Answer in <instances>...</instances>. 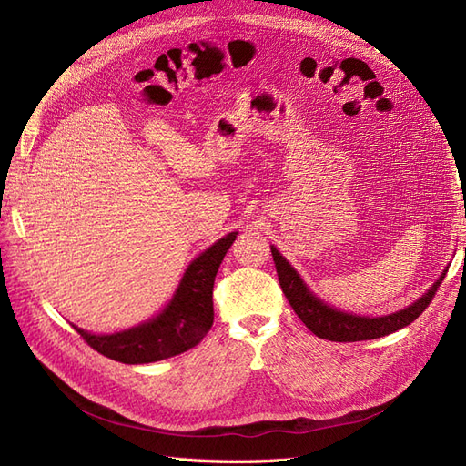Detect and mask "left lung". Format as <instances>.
Masks as SVG:
<instances>
[{
	"instance_id": "8db88e82",
	"label": "left lung",
	"mask_w": 466,
	"mask_h": 466,
	"mask_svg": "<svg viewBox=\"0 0 466 466\" xmlns=\"http://www.w3.org/2000/svg\"><path fill=\"white\" fill-rule=\"evenodd\" d=\"M271 256H273V261H276L281 289L285 297H288V301L293 307L297 317L303 320L305 327L311 330L313 335L332 342H356V340L380 339V337L390 335V332H396L403 327H408L425 311L429 303L433 301L437 288L443 283L445 271H447L445 269L441 273V278L431 285V289H429L425 295H421L420 299L411 303L410 307L401 309V311L384 315V317H360V315L339 311V309L320 301L317 295L309 291L305 281L299 278V273L289 266V261L278 252L276 246H271Z\"/></svg>"
}]
</instances>
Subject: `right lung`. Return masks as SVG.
I'll return each mask as SVG.
<instances>
[{
  "mask_svg": "<svg viewBox=\"0 0 466 466\" xmlns=\"http://www.w3.org/2000/svg\"><path fill=\"white\" fill-rule=\"evenodd\" d=\"M238 232L226 234L217 244L190 261L171 303L147 323L114 335H90L75 327L96 352L124 364H147L187 352L207 337L214 320V278Z\"/></svg>",
  "mask_w": 466,
  "mask_h": 466,
  "instance_id": "add662e5",
  "label": "right lung"
}]
</instances>
